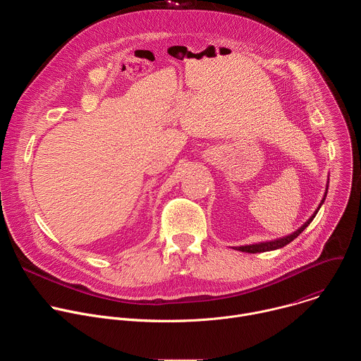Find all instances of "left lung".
<instances>
[{
	"label": "left lung",
	"mask_w": 361,
	"mask_h": 361,
	"mask_svg": "<svg viewBox=\"0 0 361 361\" xmlns=\"http://www.w3.org/2000/svg\"><path fill=\"white\" fill-rule=\"evenodd\" d=\"M324 200H326V195H324V198L322 200V204L324 202ZM322 204L319 205L317 210H320ZM316 214H317V212L312 216V219H308L307 223H304L295 233H293V234H290V235H287V237H283V238H279V240H274V241H267V243H259V244H251V245H241V247H235V250H240V251H243V252H264V251H271V250L281 248V247L287 245L288 243H291L294 238H297V237L305 230V227H308V224H310V223L313 221V219L316 217Z\"/></svg>",
	"instance_id": "obj_1"
}]
</instances>
